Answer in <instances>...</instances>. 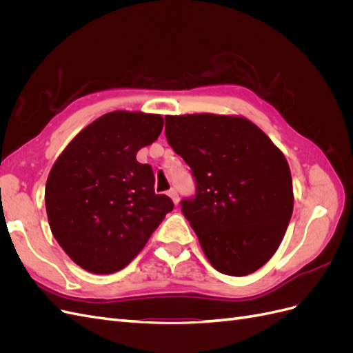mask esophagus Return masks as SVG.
Segmentation results:
<instances>
[{"label": "esophagus", "instance_id": "34e87169", "mask_svg": "<svg viewBox=\"0 0 353 353\" xmlns=\"http://www.w3.org/2000/svg\"><path fill=\"white\" fill-rule=\"evenodd\" d=\"M168 196L174 200V203L175 205L178 206V203H179V196H178V191L175 190V188H170L169 191H168Z\"/></svg>", "mask_w": 353, "mask_h": 353}]
</instances>
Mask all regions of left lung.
Returning a JSON list of instances; mask_svg holds the SVG:
<instances>
[{"label":"left lung","instance_id":"left-lung-1","mask_svg":"<svg viewBox=\"0 0 353 353\" xmlns=\"http://www.w3.org/2000/svg\"><path fill=\"white\" fill-rule=\"evenodd\" d=\"M165 121L166 140L196 183L181 210L209 262L232 276L258 271L279 249L293 213L284 154L244 117L201 113Z\"/></svg>","mask_w":353,"mask_h":353}]
</instances>
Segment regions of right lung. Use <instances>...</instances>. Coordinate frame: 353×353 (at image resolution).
Returning <instances> with one entry per match:
<instances>
[{"label":"right lung","mask_w":353,"mask_h":353,"mask_svg":"<svg viewBox=\"0 0 353 353\" xmlns=\"http://www.w3.org/2000/svg\"><path fill=\"white\" fill-rule=\"evenodd\" d=\"M163 117L105 113L73 138L46 185L52 236L69 258L94 274L121 271L143 250L174 201L154 193L150 165L137 152L162 132Z\"/></svg>","instance_id":"right-lung-1"}]
</instances>
